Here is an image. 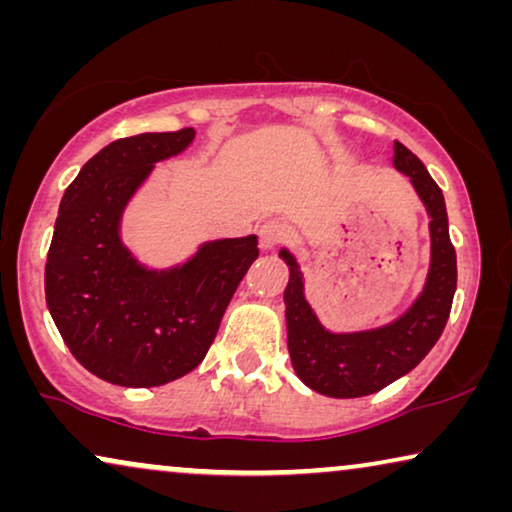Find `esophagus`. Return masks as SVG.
I'll return each instance as SVG.
<instances>
[{"label":"esophagus","mask_w":512,"mask_h":512,"mask_svg":"<svg viewBox=\"0 0 512 512\" xmlns=\"http://www.w3.org/2000/svg\"><path fill=\"white\" fill-rule=\"evenodd\" d=\"M286 240H289V228L282 221H268L258 228V244L263 251H272Z\"/></svg>","instance_id":"obj_1"}]
</instances>
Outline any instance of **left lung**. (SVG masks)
<instances>
[{"mask_svg":"<svg viewBox=\"0 0 512 512\" xmlns=\"http://www.w3.org/2000/svg\"><path fill=\"white\" fill-rule=\"evenodd\" d=\"M394 167L410 177L431 219V265L424 291L394 324L359 333L326 331L305 300L296 258L286 249L279 251L289 265L284 303L293 370L307 387L324 396L359 398L384 389L431 352L450 319L457 291V254L450 242L443 191L422 160L401 142H394Z\"/></svg>","mask_w":512,"mask_h":512,"instance_id":"8db88e82","label":"left lung"}]
</instances>
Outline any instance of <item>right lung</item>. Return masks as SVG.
Wrapping results in <instances>:
<instances>
[{"label":"right lung","instance_id":"right-lung-1","mask_svg":"<svg viewBox=\"0 0 512 512\" xmlns=\"http://www.w3.org/2000/svg\"><path fill=\"white\" fill-rule=\"evenodd\" d=\"M195 130L144 132L104 146L62 195L46 258V305L83 368L118 387H160L200 366L258 237L202 244L191 261L146 270L121 242V216L158 160Z\"/></svg>","mask_w":512,"mask_h":512}]
</instances>
